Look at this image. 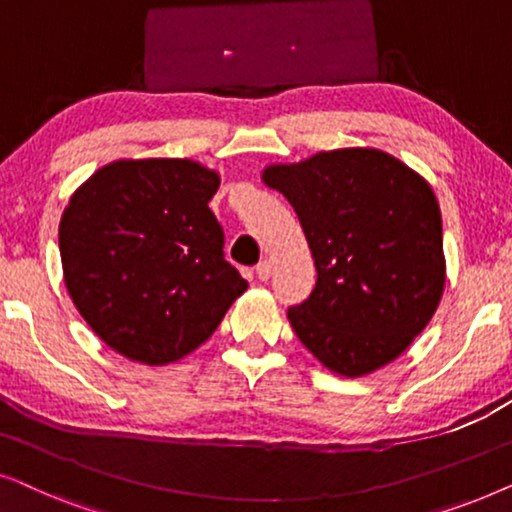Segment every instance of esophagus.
<instances>
[{"label": "esophagus", "instance_id": "1", "mask_svg": "<svg viewBox=\"0 0 512 512\" xmlns=\"http://www.w3.org/2000/svg\"><path fill=\"white\" fill-rule=\"evenodd\" d=\"M270 275H272V261H268V258H265V261H261V263L256 265V277L261 279V282H268Z\"/></svg>", "mask_w": 512, "mask_h": 512}]
</instances>
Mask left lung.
Returning <instances> with one entry per match:
<instances>
[{
	"label": "left lung",
	"mask_w": 512,
	"mask_h": 512,
	"mask_svg": "<svg viewBox=\"0 0 512 512\" xmlns=\"http://www.w3.org/2000/svg\"><path fill=\"white\" fill-rule=\"evenodd\" d=\"M305 230L317 284L289 307L298 340L333 373L361 377L398 359L445 286L443 221L426 179L380 149H338L270 165Z\"/></svg>",
	"instance_id": "1"
}]
</instances>
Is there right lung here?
Segmentation results:
<instances>
[{"mask_svg":"<svg viewBox=\"0 0 512 512\" xmlns=\"http://www.w3.org/2000/svg\"><path fill=\"white\" fill-rule=\"evenodd\" d=\"M219 184L188 158L116 160L69 198L58 233L65 286L130 361L165 366L191 354L247 291L207 207Z\"/></svg>","mask_w":512,"mask_h":512,"instance_id":"add662e5","label":"right lung"}]
</instances>
